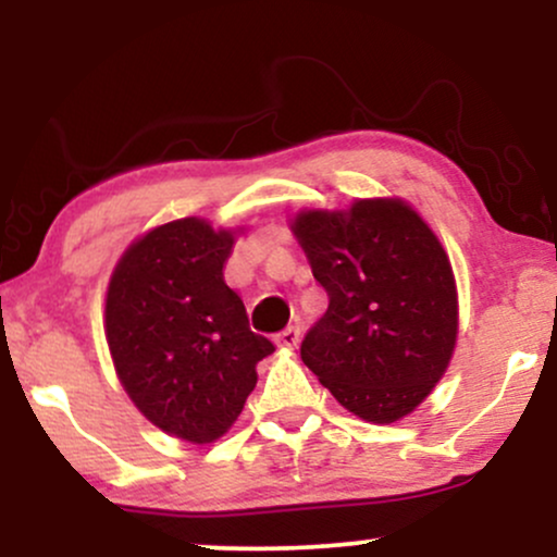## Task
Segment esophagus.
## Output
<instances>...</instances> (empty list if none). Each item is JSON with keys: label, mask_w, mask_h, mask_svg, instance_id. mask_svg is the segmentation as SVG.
I'll use <instances>...</instances> for the list:
<instances>
[{"label": "esophagus", "mask_w": 557, "mask_h": 557, "mask_svg": "<svg viewBox=\"0 0 557 557\" xmlns=\"http://www.w3.org/2000/svg\"><path fill=\"white\" fill-rule=\"evenodd\" d=\"M274 341H277L280 348H296L298 341H300V330L298 327H285L283 332H277V337H274Z\"/></svg>", "instance_id": "esophagus-1"}]
</instances>
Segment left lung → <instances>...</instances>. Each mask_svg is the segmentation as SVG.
<instances>
[{"label": "left lung", "instance_id": "1", "mask_svg": "<svg viewBox=\"0 0 557 557\" xmlns=\"http://www.w3.org/2000/svg\"><path fill=\"white\" fill-rule=\"evenodd\" d=\"M330 306L300 359L356 417L389 424L445 374L458 330L456 280L426 222L398 198L293 222Z\"/></svg>", "mask_w": 557, "mask_h": 557}]
</instances>
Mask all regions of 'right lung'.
Listing matches in <instances>:
<instances>
[{"mask_svg":"<svg viewBox=\"0 0 557 557\" xmlns=\"http://www.w3.org/2000/svg\"><path fill=\"white\" fill-rule=\"evenodd\" d=\"M233 243L196 216L168 222L127 248L107 290V343L127 395L159 430L198 445L233 426L274 350L222 277Z\"/></svg>","mask_w":557,"mask_h":557,"instance_id":"add662e5","label":"right lung"}]
</instances>
